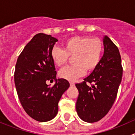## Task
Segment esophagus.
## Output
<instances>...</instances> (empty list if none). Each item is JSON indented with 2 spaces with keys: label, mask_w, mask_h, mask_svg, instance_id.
Returning a JSON list of instances; mask_svg holds the SVG:
<instances>
[{
  "label": "esophagus",
  "mask_w": 135,
  "mask_h": 135,
  "mask_svg": "<svg viewBox=\"0 0 135 135\" xmlns=\"http://www.w3.org/2000/svg\"><path fill=\"white\" fill-rule=\"evenodd\" d=\"M70 84L71 86H75L74 82H70Z\"/></svg>",
  "instance_id": "1"
}]
</instances>
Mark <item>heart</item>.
<instances>
[{
    "mask_svg": "<svg viewBox=\"0 0 135 135\" xmlns=\"http://www.w3.org/2000/svg\"><path fill=\"white\" fill-rule=\"evenodd\" d=\"M64 49L54 46L51 51V59L57 66L66 64L69 57H73L72 66L65 67L60 70L59 76L68 81H75L85 74L91 71L99 64L103 51V43L97 38L88 36H75L66 39Z\"/></svg>",
    "mask_w": 135,
    "mask_h": 135,
    "instance_id": "1",
    "label": "heart"
}]
</instances>
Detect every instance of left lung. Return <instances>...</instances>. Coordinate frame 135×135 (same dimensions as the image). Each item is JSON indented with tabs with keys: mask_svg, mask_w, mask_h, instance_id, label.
Listing matches in <instances>:
<instances>
[{
	"mask_svg": "<svg viewBox=\"0 0 135 135\" xmlns=\"http://www.w3.org/2000/svg\"><path fill=\"white\" fill-rule=\"evenodd\" d=\"M103 45L104 54L99 65L83 82L76 84L79 93L76 112L83 121L90 123L102 119L110 110L122 77L123 69L118 49L106 36Z\"/></svg>",
	"mask_w": 135,
	"mask_h": 135,
	"instance_id": "obj_1",
	"label": "left lung"
}]
</instances>
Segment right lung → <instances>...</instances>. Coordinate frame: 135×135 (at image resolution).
Instances as JSON below:
<instances>
[{
	"mask_svg": "<svg viewBox=\"0 0 135 135\" xmlns=\"http://www.w3.org/2000/svg\"><path fill=\"white\" fill-rule=\"evenodd\" d=\"M57 39L39 33L32 38L19 55L15 65L14 81L21 105L27 115L38 122L54 118L58 112V103L70 87L67 80L56 79L54 62L51 51ZM55 79L52 87L47 80Z\"/></svg>",
	"mask_w": 135,
	"mask_h": 135,
	"instance_id": "right-lung-1",
	"label": "right lung"
}]
</instances>
